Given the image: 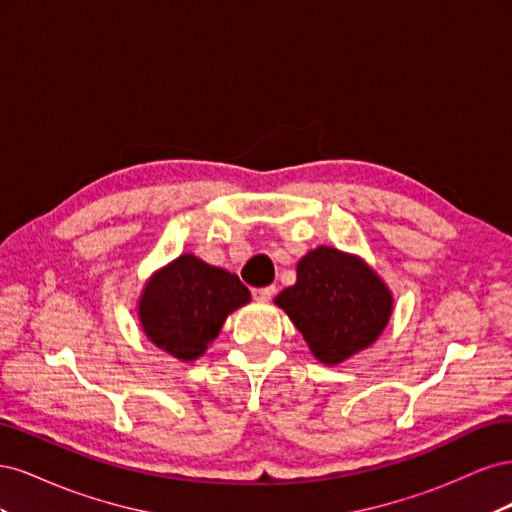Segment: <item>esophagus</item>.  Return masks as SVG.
<instances>
[{
  "label": "esophagus",
  "mask_w": 512,
  "mask_h": 512,
  "mask_svg": "<svg viewBox=\"0 0 512 512\" xmlns=\"http://www.w3.org/2000/svg\"><path fill=\"white\" fill-rule=\"evenodd\" d=\"M273 294H275V286L254 288V290H252V297H254V301H258V303H267V301H271Z\"/></svg>",
  "instance_id": "1"
}]
</instances>
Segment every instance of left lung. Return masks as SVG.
Returning <instances> with one entry per match:
<instances>
[{"label":"left lung","mask_w":512,"mask_h":512,"mask_svg":"<svg viewBox=\"0 0 512 512\" xmlns=\"http://www.w3.org/2000/svg\"><path fill=\"white\" fill-rule=\"evenodd\" d=\"M324 365H337L378 339L393 294L367 262L320 245L297 265V282L275 297Z\"/></svg>","instance_id":"obj_1"}]
</instances>
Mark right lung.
<instances>
[{
    "instance_id": "1",
    "label": "right lung",
    "mask_w": 512,
    "mask_h": 512,
    "mask_svg": "<svg viewBox=\"0 0 512 512\" xmlns=\"http://www.w3.org/2000/svg\"><path fill=\"white\" fill-rule=\"evenodd\" d=\"M250 303L235 273L181 254L149 277L138 299L145 335L179 361H196L220 335L228 314Z\"/></svg>"
}]
</instances>
